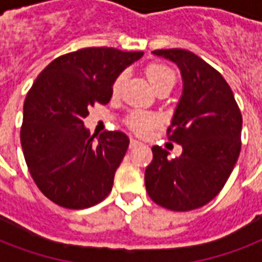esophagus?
<instances>
[{"mask_svg":"<svg viewBox=\"0 0 262 262\" xmlns=\"http://www.w3.org/2000/svg\"><path fill=\"white\" fill-rule=\"evenodd\" d=\"M140 145H143V143H140L139 140H136V139H130V145H129V147H130L132 149H133V148H137V147H140Z\"/></svg>","mask_w":262,"mask_h":262,"instance_id":"esophagus-1","label":"esophagus"}]
</instances>
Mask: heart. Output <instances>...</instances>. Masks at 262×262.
<instances>
[{"instance_id":"b5f03b06","label":"heart","mask_w":262,"mask_h":262,"mask_svg":"<svg viewBox=\"0 0 262 262\" xmlns=\"http://www.w3.org/2000/svg\"><path fill=\"white\" fill-rule=\"evenodd\" d=\"M147 77L149 80V83L152 84V87L156 90H159L162 87H172L175 84V73L171 68L162 65V63H151L147 68ZM123 80H125V75H121L114 80L113 84V94L117 95L122 87ZM159 122L158 117L149 113H144V111H135L132 113L130 117L127 118V126L130 127L132 130L139 135H145L147 132H149L154 126H156Z\"/></svg>"}]
</instances>
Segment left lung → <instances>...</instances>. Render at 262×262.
I'll use <instances>...</instances> for the list:
<instances>
[{
  "instance_id": "left-lung-1",
  "label": "left lung",
  "mask_w": 262,
  "mask_h": 262,
  "mask_svg": "<svg viewBox=\"0 0 262 262\" xmlns=\"http://www.w3.org/2000/svg\"><path fill=\"white\" fill-rule=\"evenodd\" d=\"M152 53L174 62L182 76V95L167 129L182 154L168 159L166 149L152 147L145 187L160 207L191 211L215 199L234 170L242 115L227 81L199 55L182 49Z\"/></svg>"
}]
</instances>
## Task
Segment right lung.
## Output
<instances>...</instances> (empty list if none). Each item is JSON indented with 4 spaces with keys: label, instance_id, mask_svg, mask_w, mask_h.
Segmentation results:
<instances>
[{
    "label": "right lung",
    "instance_id": "right-lung-1",
    "mask_svg": "<svg viewBox=\"0 0 262 262\" xmlns=\"http://www.w3.org/2000/svg\"><path fill=\"white\" fill-rule=\"evenodd\" d=\"M141 51L88 47L47 65L27 94L20 130L23 154L39 190L53 203L84 209L106 199L129 147L122 132L95 139L83 119L106 104L114 80Z\"/></svg>",
    "mask_w": 262,
    "mask_h": 262
}]
</instances>
